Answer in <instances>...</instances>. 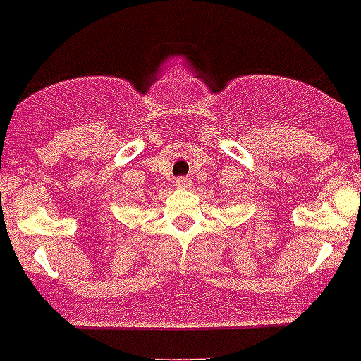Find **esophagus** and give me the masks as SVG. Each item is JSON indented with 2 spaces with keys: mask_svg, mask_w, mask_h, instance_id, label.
<instances>
[{
  "mask_svg": "<svg viewBox=\"0 0 361 361\" xmlns=\"http://www.w3.org/2000/svg\"><path fill=\"white\" fill-rule=\"evenodd\" d=\"M175 186H177V188H180V190L190 188V186H192V180H190L188 177H180V178H177V180H175Z\"/></svg>",
  "mask_w": 361,
  "mask_h": 361,
  "instance_id": "34e87169",
  "label": "esophagus"
}]
</instances>
